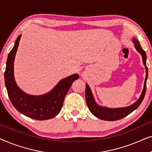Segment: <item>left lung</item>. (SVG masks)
Here are the masks:
<instances>
[{
  "label": "left lung",
  "mask_w": 152,
  "mask_h": 152,
  "mask_svg": "<svg viewBox=\"0 0 152 152\" xmlns=\"http://www.w3.org/2000/svg\"><path fill=\"white\" fill-rule=\"evenodd\" d=\"M134 43L135 48H136L138 53H140L142 55L143 64L145 66L146 69V77H145V83H144V88L141 94L140 98L138 99V101L136 102L134 104L129 106L128 107L124 108H119V109H109V108L102 107H99L95 103L93 98V94L91 93V91L88 84H86V91H85V97H86V101L87 106H88L89 110L95 116L99 119L103 120H107V121H115L122 119L129 114H130L132 112L136 109L142 102L144 97L146 93V88H147V80L148 77V68L146 65V60H147V55L146 53L143 50L142 47L140 46V43L137 39H134Z\"/></svg>",
  "instance_id": "1"
}]
</instances>
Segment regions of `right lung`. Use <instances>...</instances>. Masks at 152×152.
<instances>
[{
	"mask_svg": "<svg viewBox=\"0 0 152 152\" xmlns=\"http://www.w3.org/2000/svg\"><path fill=\"white\" fill-rule=\"evenodd\" d=\"M21 34L17 37L15 44L8 55L5 71V84L11 102L18 112L38 120L51 119L61 111L66 95L77 74L72 75L60 81L47 94L34 96L26 94L16 85L14 77V61Z\"/></svg>",
	"mask_w": 152,
	"mask_h": 152,
	"instance_id": "obj_1",
	"label": "right lung"
}]
</instances>
